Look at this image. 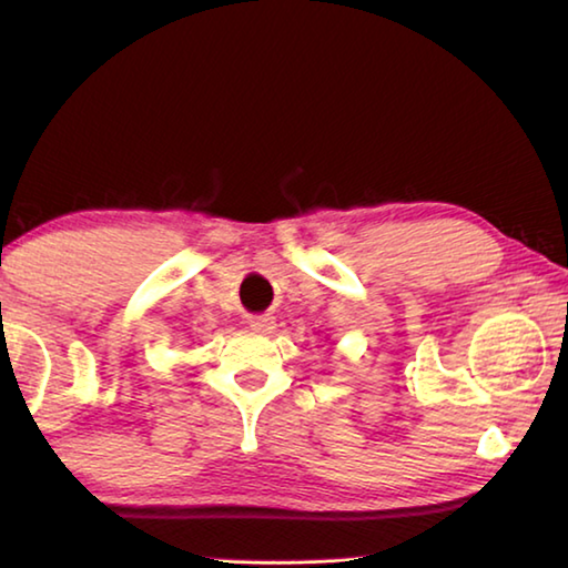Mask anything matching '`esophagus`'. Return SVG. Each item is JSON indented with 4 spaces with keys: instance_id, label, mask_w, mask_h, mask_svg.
I'll list each match as a JSON object with an SVG mask.
<instances>
[{
    "instance_id": "esophagus-1",
    "label": "esophagus",
    "mask_w": 568,
    "mask_h": 568,
    "mask_svg": "<svg viewBox=\"0 0 568 568\" xmlns=\"http://www.w3.org/2000/svg\"><path fill=\"white\" fill-rule=\"evenodd\" d=\"M250 328H253L255 333H273L275 318L273 315H257V318L250 321Z\"/></svg>"
}]
</instances>
